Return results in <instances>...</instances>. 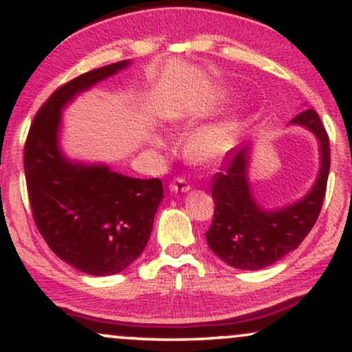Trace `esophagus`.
I'll use <instances>...</instances> for the list:
<instances>
[{
  "label": "esophagus",
  "instance_id": "1",
  "mask_svg": "<svg viewBox=\"0 0 352 352\" xmlns=\"http://www.w3.org/2000/svg\"><path fill=\"white\" fill-rule=\"evenodd\" d=\"M168 188H170V192H173V193L188 192L190 185L187 184V180H185V179H182V177H177V179H173V180L170 182V185H168Z\"/></svg>",
  "mask_w": 352,
  "mask_h": 352
}]
</instances>
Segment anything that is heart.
<instances>
[{
	"label": "heart",
	"instance_id": "1",
	"mask_svg": "<svg viewBox=\"0 0 352 352\" xmlns=\"http://www.w3.org/2000/svg\"><path fill=\"white\" fill-rule=\"evenodd\" d=\"M152 144L164 147V139L152 135ZM232 144V129L227 124H212L199 131L192 140L193 153L204 162H212L221 157Z\"/></svg>",
	"mask_w": 352,
	"mask_h": 352
}]
</instances>
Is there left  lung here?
<instances>
[{"label":"left lung","mask_w":352,"mask_h":352,"mask_svg":"<svg viewBox=\"0 0 352 352\" xmlns=\"http://www.w3.org/2000/svg\"><path fill=\"white\" fill-rule=\"evenodd\" d=\"M309 131L319 144V172L301 200L281 208H265L254 199L248 179L252 144L245 142L228 153L221 170L212 179L215 215L207 243L225 263L238 270H261L296 250L316 223L329 175V139L313 109L289 120Z\"/></svg>","instance_id":"left-lung-1"}]
</instances>
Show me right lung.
<instances>
[{
	"mask_svg": "<svg viewBox=\"0 0 352 352\" xmlns=\"http://www.w3.org/2000/svg\"><path fill=\"white\" fill-rule=\"evenodd\" d=\"M131 66V60L89 71L56 89L31 124L24 173L34 223L63 261L92 276L120 273L151 238L164 197L159 179H134L106 164L71 160L60 151L63 111L80 92Z\"/></svg>",
	"mask_w": 352,
	"mask_h": 352,
	"instance_id": "obj_1",
	"label": "right lung"
}]
</instances>
